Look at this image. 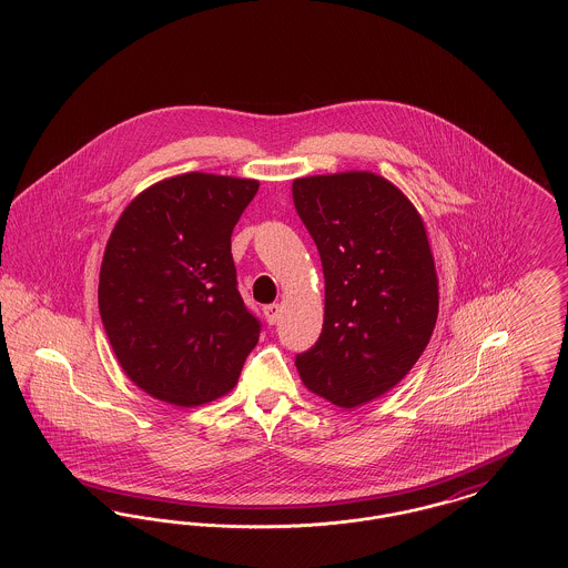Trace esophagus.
Here are the masks:
<instances>
[{"mask_svg": "<svg viewBox=\"0 0 568 568\" xmlns=\"http://www.w3.org/2000/svg\"><path fill=\"white\" fill-rule=\"evenodd\" d=\"M264 315H266V322L274 325L281 317V304H266L264 306Z\"/></svg>", "mask_w": 568, "mask_h": 568, "instance_id": "34e87169", "label": "esophagus"}]
</instances>
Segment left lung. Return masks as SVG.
Wrapping results in <instances>:
<instances>
[{
    "instance_id": "1",
    "label": "left lung",
    "mask_w": 568,
    "mask_h": 568,
    "mask_svg": "<svg viewBox=\"0 0 568 568\" xmlns=\"http://www.w3.org/2000/svg\"><path fill=\"white\" fill-rule=\"evenodd\" d=\"M292 193L325 278L324 327L297 353V373L332 405H366L405 378L433 336L438 281L424 221L373 172L296 179Z\"/></svg>"
}]
</instances>
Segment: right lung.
Masks as SVG:
<instances>
[{
    "mask_svg": "<svg viewBox=\"0 0 568 568\" xmlns=\"http://www.w3.org/2000/svg\"><path fill=\"white\" fill-rule=\"evenodd\" d=\"M260 183L190 172L151 185L110 234L98 302L125 375L153 398L200 406L227 394L260 341L232 232Z\"/></svg>",
    "mask_w": 568,
    "mask_h": 568,
    "instance_id": "add662e5",
    "label": "right lung"
}]
</instances>
